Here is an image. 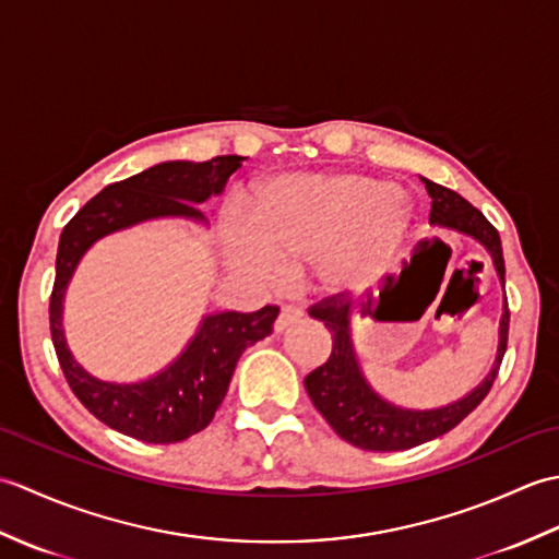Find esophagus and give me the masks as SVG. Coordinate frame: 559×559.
Instances as JSON below:
<instances>
[{
  "label": "esophagus",
  "instance_id": "obj_1",
  "mask_svg": "<svg viewBox=\"0 0 559 559\" xmlns=\"http://www.w3.org/2000/svg\"><path fill=\"white\" fill-rule=\"evenodd\" d=\"M302 322V310L300 307H293V305H286L281 310V314L276 317V322H273V329L276 331H286L288 326L293 324H300Z\"/></svg>",
  "mask_w": 559,
  "mask_h": 559
}]
</instances>
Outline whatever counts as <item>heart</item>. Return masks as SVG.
Segmentation results:
<instances>
[{"mask_svg":"<svg viewBox=\"0 0 559 559\" xmlns=\"http://www.w3.org/2000/svg\"><path fill=\"white\" fill-rule=\"evenodd\" d=\"M413 221L408 197L384 177L348 170L283 175L264 182L242 213L221 223L230 271L278 283L312 261L329 298L370 293L394 266Z\"/></svg>","mask_w":559,"mask_h":559,"instance_id":"obj_1","label":"heart"}]
</instances>
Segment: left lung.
Listing matches in <instances>:
<instances>
[{
    "mask_svg": "<svg viewBox=\"0 0 559 559\" xmlns=\"http://www.w3.org/2000/svg\"><path fill=\"white\" fill-rule=\"evenodd\" d=\"M420 180L432 199L430 225L439 230L468 235L478 245H483L485 252L490 254L497 278H500L504 288V257L500 233L492 228V223L476 206H471L466 199L456 194L454 189L425 180V177H420ZM310 317L329 329L334 343H331L329 360L305 377L307 394H310L314 408L324 415L326 423L334 427V432L341 439H346L348 444L365 451L413 449L430 442L435 437H442L451 427H456L488 396L504 358L509 334V310L504 298L500 317V343H497V358L488 377L459 401H451L439 408L420 411L396 406V403L379 396L372 384L367 382L358 353H355L353 346L350 305H343L336 298H326L310 307Z\"/></svg>",
    "mask_w": 559,
    "mask_h": 559,
    "instance_id": "8db88e82",
    "label": "left lung"
}]
</instances>
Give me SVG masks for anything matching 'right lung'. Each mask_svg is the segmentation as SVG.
<instances>
[{
    "instance_id": "obj_1",
    "label": "right lung",
    "mask_w": 559,
    "mask_h": 559,
    "mask_svg": "<svg viewBox=\"0 0 559 559\" xmlns=\"http://www.w3.org/2000/svg\"><path fill=\"white\" fill-rule=\"evenodd\" d=\"M242 156H216L204 163L168 160L105 187L59 237L57 273L50 298V334L59 365L76 399L100 423L148 444H173L204 430L228 394L240 355L266 338L278 317L276 305L257 312L204 314L185 350L160 372L139 382H108L76 362L64 336V295L83 254L103 237L158 218H185L206 225L201 204L218 197Z\"/></svg>"
}]
</instances>
